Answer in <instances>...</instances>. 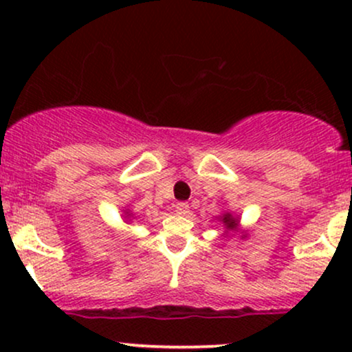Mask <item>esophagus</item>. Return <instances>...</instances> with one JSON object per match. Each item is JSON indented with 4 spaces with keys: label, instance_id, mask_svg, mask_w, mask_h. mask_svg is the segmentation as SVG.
Returning <instances> with one entry per match:
<instances>
[{
    "label": "esophagus",
    "instance_id": "esophagus-1",
    "mask_svg": "<svg viewBox=\"0 0 352 352\" xmlns=\"http://www.w3.org/2000/svg\"><path fill=\"white\" fill-rule=\"evenodd\" d=\"M175 212L179 213L182 217H188L190 215V207L188 204H185V201H180V204L175 205Z\"/></svg>",
    "mask_w": 352,
    "mask_h": 352
}]
</instances>
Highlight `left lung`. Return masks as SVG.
I'll return each mask as SVG.
<instances>
[{
    "mask_svg": "<svg viewBox=\"0 0 352 352\" xmlns=\"http://www.w3.org/2000/svg\"><path fill=\"white\" fill-rule=\"evenodd\" d=\"M221 221H223L225 223V227H227V230H233L236 227V218H233L232 215H230V213H225L223 215V218H221Z\"/></svg>",
    "mask_w": 352,
    "mask_h": 352,
    "instance_id": "1",
    "label": "left lung"
}]
</instances>
